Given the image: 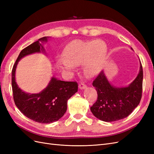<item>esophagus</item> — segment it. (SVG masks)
I'll list each match as a JSON object with an SVG mask.
<instances>
[{
  "mask_svg": "<svg viewBox=\"0 0 154 154\" xmlns=\"http://www.w3.org/2000/svg\"><path fill=\"white\" fill-rule=\"evenodd\" d=\"M78 87H79V88H80V89H84V88H85L87 87V85L85 84H84L83 83H81L80 84H79Z\"/></svg>",
  "mask_w": 154,
  "mask_h": 154,
  "instance_id": "esophagus-1",
  "label": "esophagus"
}]
</instances>
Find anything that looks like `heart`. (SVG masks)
Wrapping results in <instances>:
<instances>
[{
	"label": "heart",
	"mask_w": 154,
	"mask_h": 154,
	"mask_svg": "<svg viewBox=\"0 0 154 154\" xmlns=\"http://www.w3.org/2000/svg\"><path fill=\"white\" fill-rule=\"evenodd\" d=\"M106 53V44L100 40H75L65 48L63 60L58 62V66L63 72H70L75 66L83 63V71L87 76H92L103 67Z\"/></svg>",
	"instance_id": "heart-1"
}]
</instances>
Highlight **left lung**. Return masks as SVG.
Here are the masks:
<instances>
[{
  "label": "left lung",
  "mask_w": 154,
  "mask_h": 154,
  "mask_svg": "<svg viewBox=\"0 0 154 154\" xmlns=\"http://www.w3.org/2000/svg\"><path fill=\"white\" fill-rule=\"evenodd\" d=\"M143 72L140 70L136 78L128 87L112 85L101 71L92 82L97 99L91 107L96 118L106 122H116L127 118L139 104L142 97Z\"/></svg>",
  "instance_id": "obj_1"
}]
</instances>
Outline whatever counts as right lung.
Segmentation results:
<instances>
[{
    "label": "right lung",
    "instance_id": "right-lung-1",
    "mask_svg": "<svg viewBox=\"0 0 154 154\" xmlns=\"http://www.w3.org/2000/svg\"><path fill=\"white\" fill-rule=\"evenodd\" d=\"M42 37L22 49L14 64L11 74L13 99L21 112L32 120L40 123H51L58 121L66 113L67 100L78 91L76 82H64L53 77L48 87L38 94H29L22 91L15 82V71L18 62L25 56L45 52L41 42L48 41Z\"/></svg>",
    "mask_w": 154,
    "mask_h": 154
}]
</instances>
